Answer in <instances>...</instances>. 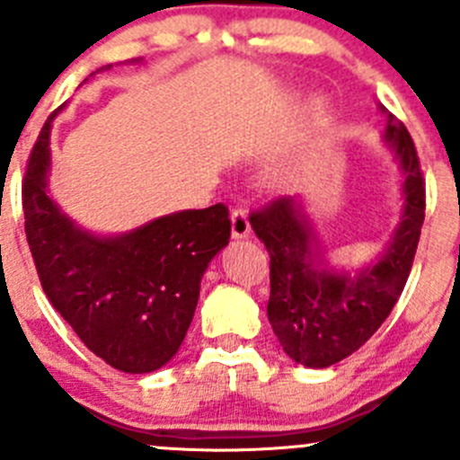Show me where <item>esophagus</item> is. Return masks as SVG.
Listing matches in <instances>:
<instances>
[{
    "instance_id": "esophagus-1",
    "label": "esophagus",
    "mask_w": 460,
    "mask_h": 460,
    "mask_svg": "<svg viewBox=\"0 0 460 460\" xmlns=\"http://www.w3.org/2000/svg\"><path fill=\"white\" fill-rule=\"evenodd\" d=\"M252 234V225H249V217L244 208H234L231 211V238L235 240H243L249 238Z\"/></svg>"
}]
</instances>
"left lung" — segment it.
<instances>
[{"mask_svg":"<svg viewBox=\"0 0 460 460\" xmlns=\"http://www.w3.org/2000/svg\"><path fill=\"white\" fill-rule=\"evenodd\" d=\"M385 142L402 171L405 202L376 262L356 273L327 267L296 198H278L249 217L271 258L269 323L285 354L305 367H329L360 349L392 314L410 278L425 220V180L414 140L394 115H387Z\"/></svg>","mask_w":460,"mask_h":460,"instance_id":"left-lung-1","label":"left lung"}]
</instances>
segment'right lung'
<instances>
[{
  "label": "right lung",
  "instance_id": "obj_1",
  "mask_svg": "<svg viewBox=\"0 0 460 460\" xmlns=\"http://www.w3.org/2000/svg\"><path fill=\"white\" fill-rule=\"evenodd\" d=\"M53 118L41 127L22 184L41 289L104 363L127 374L155 372L182 345L204 271L229 244V208L169 213L119 235L82 229L49 196Z\"/></svg>",
  "mask_w": 460,
  "mask_h": 460
}]
</instances>
